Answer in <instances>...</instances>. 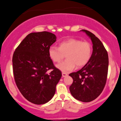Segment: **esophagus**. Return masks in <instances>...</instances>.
<instances>
[{
    "label": "esophagus",
    "mask_w": 121,
    "mask_h": 121,
    "mask_svg": "<svg viewBox=\"0 0 121 121\" xmlns=\"http://www.w3.org/2000/svg\"><path fill=\"white\" fill-rule=\"evenodd\" d=\"M62 77H66L67 76H68V74H67V73H62Z\"/></svg>",
    "instance_id": "1"
}]
</instances>
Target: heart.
<instances>
[{"label": "heart", "instance_id": "heart-1", "mask_svg": "<svg viewBox=\"0 0 121 121\" xmlns=\"http://www.w3.org/2000/svg\"><path fill=\"white\" fill-rule=\"evenodd\" d=\"M92 47L89 42L75 38L62 41L58 48L51 46L48 49V55L53 62H59L64 58L66 60L56 65L63 73L69 72L75 68H80L89 62L92 56Z\"/></svg>", "mask_w": 121, "mask_h": 121}]
</instances>
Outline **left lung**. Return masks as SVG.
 <instances>
[{
	"instance_id": "obj_1",
	"label": "left lung",
	"mask_w": 121,
	"mask_h": 121,
	"mask_svg": "<svg viewBox=\"0 0 121 121\" xmlns=\"http://www.w3.org/2000/svg\"><path fill=\"white\" fill-rule=\"evenodd\" d=\"M91 38L93 52L90 60L81 70L70 73L73 82L70 87L71 95L79 101L88 102L95 99L103 91L107 81L108 56L103 44L95 35L82 30Z\"/></svg>"
}]
</instances>
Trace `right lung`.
I'll list each match as a JSON object with an SVG mask.
<instances>
[{"instance_id": "add662e5", "label": "right lung", "mask_w": 121, "mask_h": 121, "mask_svg": "<svg viewBox=\"0 0 121 121\" xmlns=\"http://www.w3.org/2000/svg\"><path fill=\"white\" fill-rule=\"evenodd\" d=\"M56 42L54 34L48 31L30 33L13 53L14 80L21 94L31 103L42 105L54 96L62 73L54 66L48 49ZM49 70L52 71L47 73Z\"/></svg>"}]
</instances>
